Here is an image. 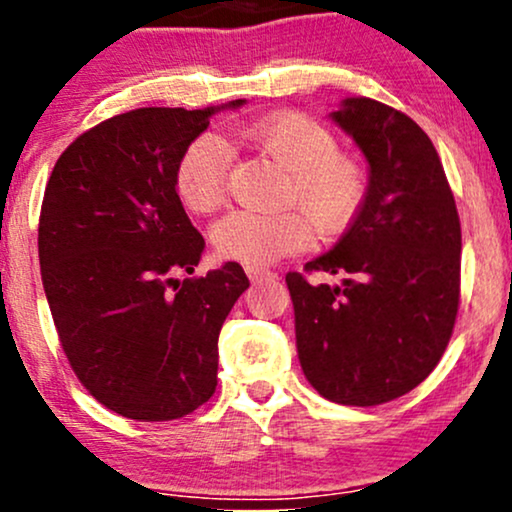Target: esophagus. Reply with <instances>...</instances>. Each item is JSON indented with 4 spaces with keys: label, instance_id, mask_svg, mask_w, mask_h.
Returning <instances> with one entry per match:
<instances>
[{
    "label": "esophagus",
    "instance_id": "obj_1",
    "mask_svg": "<svg viewBox=\"0 0 512 512\" xmlns=\"http://www.w3.org/2000/svg\"><path fill=\"white\" fill-rule=\"evenodd\" d=\"M245 274L250 276V281H262V279H274V272L269 269H260V267H245Z\"/></svg>",
    "mask_w": 512,
    "mask_h": 512
}]
</instances>
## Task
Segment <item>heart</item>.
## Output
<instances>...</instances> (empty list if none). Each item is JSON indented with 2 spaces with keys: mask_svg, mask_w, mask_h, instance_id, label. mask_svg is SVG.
<instances>
[{
  "mask_svg": "<svg viewBox=\"0 0 512 512\" xmlns=\"http://www.w3.org/2000/svg\"><path fill=\"white\" fill-rule=\"evenodd\" d=\"M238 142L252 146L286 170L281 202L298 211L252 214L231 211L216 221L211 240L223 260L267 267L308 248L310 226L334 236L351 223L366 199V170L356 158L339 154L332 129L303 113H279L233 129ZM231 149L216 134H199L175 166V192L195 214H209L226 197Z\"/></svg>",
  "mask_w": 512,
  "mask_h": 512,
  "instance_id": "heart-1",
  "label": "heart"
}]
</instances>
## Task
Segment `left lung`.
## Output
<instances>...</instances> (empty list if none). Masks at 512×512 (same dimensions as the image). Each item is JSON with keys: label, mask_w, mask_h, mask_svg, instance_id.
<instances>
[{"label": "left lung", "mask_w": 512, "mask_h": 512, "mask_svg": "<svg viewBox=\"0 0 512 512\" xmlns=\"http://www.w3.org/2000/svg\"><path fill=\"white\" fill-rule=\"evenodd\" d=\"M368 158L361 209L305 272L349 274L342 286L289 272L301 368L322 397L375 407L407 395L438 366L460 308L462 231L428 134L390 105L346 98L332 113Z\"/></svg>", "instance_id": "left-lung-1"}]
</instances>
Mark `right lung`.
<instances>
[{"instance_id": "right-lung-1", "label": "right lung", "mask_w": 512, "mask_h": 512, "mask_svg": "<svg viewBox=\"0 0 512 512\" xmlns=\"http://www.w3.org/2000/svg\"><path fill=\"white\" fill-rule=\"evenodd\" d=\"M214 110L110 117L62 151L45 187L38 255L57 337L88 395L127 419L173 421L209 402L221 325L250 286L238 262L175 279L204 252L175 166Z\"/></svg>"}]
</instances>
